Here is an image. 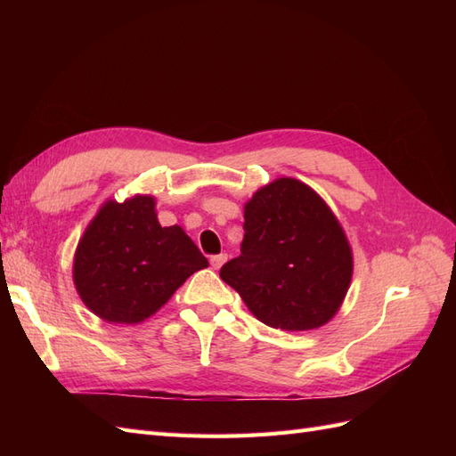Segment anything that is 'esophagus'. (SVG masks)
Returning a JSON list of instances; mask_svg holds the SVG:
<instances>
[{
    "instance_id": "34e87169",
    "label": "esophagus",
    "mask_w": 456,
    "mask_h": 456,
    "mask_svg": "<svg viewBox=\"0 0 456 456\" xmlns=\"http://www.w3.org/2000/svg\"><path fill=\"white\" fill-rule=\"evenodd\" d=\"M209 260H211V266H213L215 270H218V268H220V266H223V265H224V262L228 260V255H226V253H220V255H213V256H211Z\"/></svg>"
}]
</instances>
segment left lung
<instances>
[{"label": "left lung", "mask_w": 456, "mask_h": 456, "mask_svg": "<svg viewBox=\"0 0 456 456\" xmlns=\"http://www.w3.org/2000/svg\"><path fill=\"white\" fill-rule=\"evenodd\" d=\"M241 255L220 268L251 314L273 329L325 325L348 293L350 243L327 203L297 178H278L245 203Z\"/></svg>", "instance_id": "left-lung-1"}]
</instances>
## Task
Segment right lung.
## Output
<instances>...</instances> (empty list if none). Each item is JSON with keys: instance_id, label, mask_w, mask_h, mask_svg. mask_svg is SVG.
Instances as JSON below:
<instances>
[{"instance_id": "1", "label": "right lung", "mask_w": 456, "mask_h": 456, "mask_svg": "<svg viewBox=\"0 0 456 456\" xmlns=\"http://www.w3.org/2000/svg\"><path fill=\"white\" fill-rule=\"evenodd\" d=\"M209 262L181 226L158 223L156 200L106 201L81 236L74 285L84 305L108 323H141L191 273Z\"/></svg>"}]
</instances>
